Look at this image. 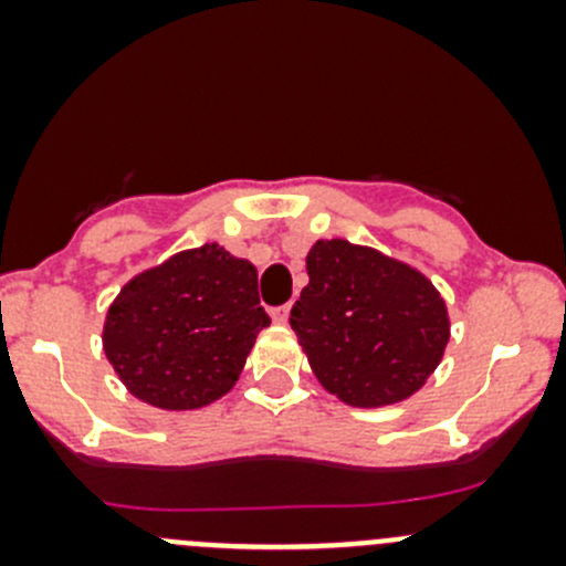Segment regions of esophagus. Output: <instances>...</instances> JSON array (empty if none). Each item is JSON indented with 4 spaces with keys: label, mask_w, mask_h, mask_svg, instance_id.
<instances>
[{
    "label": "esophagus",
    "mask_w": 566,
    "mask_h": 566,
    "mask_svg": "<svg viewBox=\"0 0 566 566\" xmlns=\"http://www.w3.org/2000/svg\"><path fill=\"white\" fill-rule=\"evenodd\" d=\"M271 317H273V323H287V317H290V304L276 306V310L271 312Z\"/></svg>",
    "instance_id": "esophagus-1"
}]
</instances>
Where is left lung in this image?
Listing matches in <instances>:
<instances>
[{
    "label": "left lung",
    "mask_w": 566,
    "mask_h": 566,
    "mask_svg": "<svg viewBox=\"0 0 566 566\" xmlns=\"http://www.w3.org/2000/svg\"><path fill=\"white\" fill-rule=\"evenodd\" d=\"M290 312L319 384L380 408L424 386L449 342L447 304L413 268L347 241H317Z\"/></svg>",
    "instance_id": "obj_1"
}]
</instances>
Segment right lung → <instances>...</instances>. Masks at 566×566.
<instances>
[{"label": "right lung", "instance_id": "1", "mask_svg": "<svg viewBox=\"0 0 566 566\" xmlns=\"http://www.w3.org/2000/svg\"><path fill=\"white\" fill-rule=\"evenodd\" d=\"M256 268L216 243L139 273L108 306L104 350L142 402L191 410L235 386L256 334Z\"/></svg>", "mask_w": 566, "mask_h": 566}]
</instances>
